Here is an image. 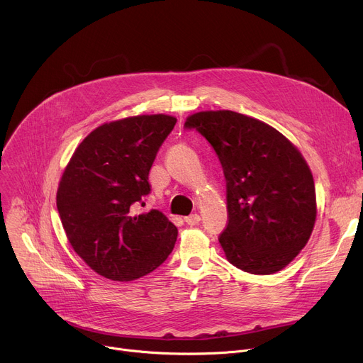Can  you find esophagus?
<instances>
[{
    "mask_svg": "<svg viewBox=\"0 0 363 363\" xmlns=\"http://www.w3.org/2000/svg\"><path fill=\"white\" fill-rule=\"evenodd\" d=\"M199 221H201V217L198 214H191V216L185 217V223L188 225H196Z\"/></svg>",
    "mask_w": 363,
    "mask_h": 363,
    "instance_id": "1",
    "label": "esophagus"
}]
</instances>
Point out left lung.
Segmentation results:
<instances>
[{
  "mask_svg": "<svg viewBox=\"0 0 363 363\" xmlns=\"http://www.w3.org/2000/svg\"><path fill=\"white\" fill-rule=\"evenodd\" d=\"M211 143L227 181V260L251 274L283 270L304 248L316 221L312 171L300 150L270 125L233 112L186 118Z\"/></svg>",
  "mask_w": 363,
  "mask_h": 363,
  "instance_id": "8db88e82",
  "label": "left lung"
}]
</instances>
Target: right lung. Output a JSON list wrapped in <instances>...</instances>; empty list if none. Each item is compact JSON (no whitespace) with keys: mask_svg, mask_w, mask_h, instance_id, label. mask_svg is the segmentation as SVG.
<instances>
[{"mask_svg":"<svg viewBox=\"0 0 363 363\" xmlns=\"http://www.w3.org/2000/svg\"><path fill=\"white\" fill-rule=\"evenodd\" d=\"M177 123L168 115L109 122L76 147L57 189V210L73 250L97 274L132 281L158 269L178 230L158 210L136 214L150 192L157 153Z\"/></svg>","mask_w":363,"mask_h":363,"instance_id":"add662e5","label":"right lung"}]
</instances>
